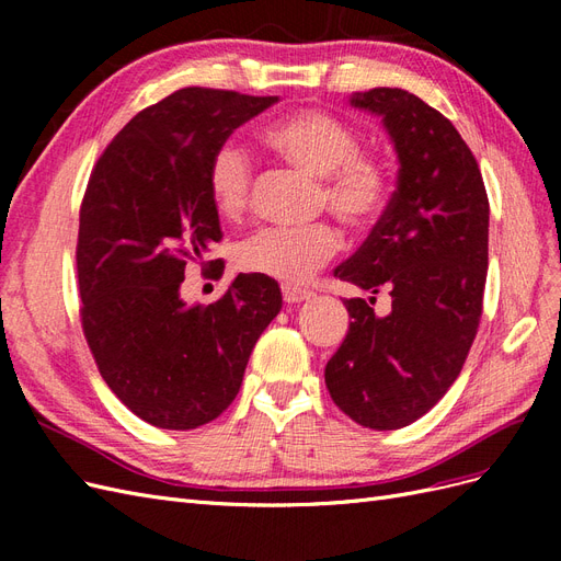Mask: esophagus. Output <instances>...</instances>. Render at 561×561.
Masks as SVG:
<instances>
[{
	"label": "esophagus",
	"mask_w": 561,
	"mask_h": 561,
	"mask_svg": "<svg viewBox=\"0 0 561 561\" xmlns=\"http://www.w3.org/2000/svg\"><path fill=\"white\" fill-rule=\"evenodd\" d=\"M313 293L307 290V287H297V285H283V299L287 304H299L304 299H311Z\"/></svg>",
	"instance_id": "1"
}]
</instances>
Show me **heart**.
I'll use <instances>...</instances> for the list:
<instances>
[{
    "mask_svg": "<svg viewBox=\"0 0 561 561\" xmlns=\"http://www.w3.org/2000/svg\"><path fill=\"white\" fill-rule=\"evenodd\" d=\"M262 142L297 171L318 178L316 201L351 229L377 225L390 198V173L377 151L360 149L358 133L322 110H299L262 133ZM208 194L217 215L239 219L252 201V163L245 149L225 142L208 165ZM342 248L330 222L309 227H266L236 248V266L245 274L285 283L307 280Z\"/></svg>",
    "mask_w": 561,
    "mask_h": 561,
    "instance_id": "obj_1",
    "label": "heart"
}]
</instances>
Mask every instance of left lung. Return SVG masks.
Segmentation results:
<instances>
[{"mask_svg":"<svg viewBox=\"0 0 561 561\" xmlns=\"http://www.w3.org/2000/svg\"><path fill=\"white\" fill-rule=\"evenodd\" d=\"M375 112L396 145L400 171L379 222L348 262L346 280L390 295L379 318L346 299L353 322L325 367L334 404L375 431L410 426L461 375L482 318L489 260V198L480 165L447 116L402 89L351 98Z\"/></svg>","mask_w":561,"mask_h":561,"instance_id":"1","label":"left lung"}]
</instances>
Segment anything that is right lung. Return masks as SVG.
Here are the masks:
<instances>
[{
	"label": "right lung",
	"instance_id": "obj_1",
	"mask_svg": "<svg viewBox=\"0 0 561 561\" xmlns=\"http://www.w3.org/2000/svg\"><path fill=\"white\" fill-rule=\"evenodd\" d=\"M276 100L180 89L135 114L91 171L77 239L83 336L112 393L157 428L192 431L222 414L283 307L278 283L254 274L213 304L180 297L186 266L219 264L203 262L222 241L210 159Z\"/></svg>",
	"mask_w": 561,
	"mask_h": 561
}]
</instances>
